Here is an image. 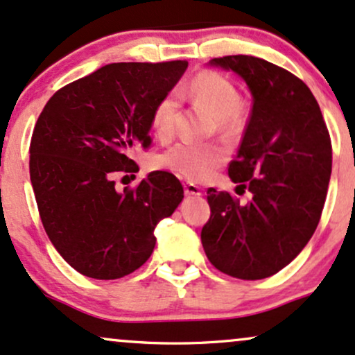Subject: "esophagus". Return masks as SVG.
<instances>
[{"label": "esophagus", "mask_w": 355, "mask_h": 355, "mask_svg": "<svg viewBox=\"0 0 355 355\" xmlns=\"http://www.w3.org/2000/svg\"><path fill=\"white\" fill-rule=\"evenodd\" d=\"M185 195L198 196L202 195V189L198 185H195V183H185Z\"/></svg>", "instance_id": "1"}]
</instances>
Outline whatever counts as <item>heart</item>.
Instances as JSON below:
<instances>
[{"label": "heart", "mask_w": 355, "mask_h": 355, "mask_svg": "<svg viewBox=\"0 0 355 355\" xmlns=\"http://www.w3.org/2000/svg\"><path fill=\"white\" fill-rule=\"evenodd\" d=\"M196 104L203 105L216 117V125L226 137L238 135L243 129L241 99L232 79L216 71L205 69L191 79L189 87L183 89ZM180 96L166 92L152 110V127L157 135L165 139L175 130ZM228 159V150L221 144L178 142L159 157V164L190 182H205L213 177Z\"/></svg>", "instance_id": "heart-1"}]
</instances>
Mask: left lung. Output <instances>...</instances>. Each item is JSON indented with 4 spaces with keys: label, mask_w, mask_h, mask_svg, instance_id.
Instances as JSON below:
<instances>
[{
    "label": "left lung",
    "mask_w": 355,
    "mask_h": 355,
    "mask_svg": "<svg viewBox=\"0 0 355 355\" xmlns=\"http://www.w3.org/2000/svg\"><path fill=\"white\" fill-rule=\"evenodd\" d=\"M210 64L241 76L253 96L228 166L230 178L251 198L243 205L228 191L208 189L211 215L202 245L225 275L263 279L288 266L318 228L331 178V137L313 92L289 71L243 54Z\"/></svg>",
    "instance_id": "1"
}]
</instances>
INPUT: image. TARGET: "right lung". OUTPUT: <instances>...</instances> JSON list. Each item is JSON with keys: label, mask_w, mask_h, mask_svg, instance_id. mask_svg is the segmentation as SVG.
<instances>
[{"label": "right lung", "mask_w": 355, "mask_h": 355, "mask_svg": "<svg viewBox=\"0 0 355 355\" xmlns=\"http://www.w3.org/2000/svg\"><path fill=\"white\" fill-rule=\"evenodd\" d=\"M187 61L114 62L64 85L44 105L29 145L37 210L58 253L80 275L119 279L150 258L155 230L175 211L183 187L152 172L115 190L114 173H134L137 145L152 144V110Z\"/></svg>", "instance_id": "1"}]
</instances>
